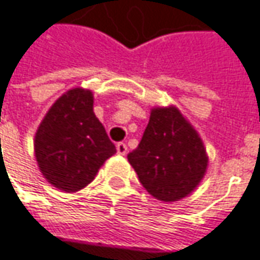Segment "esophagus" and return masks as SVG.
<instances>
[{
    "label": "esophagus",
    "instance_id": "34e87169",
    "mask_svg": "<svg viewBox=\"0 0 260 260\" xmlns=\"http://www.w3.org/2000/svg\"><path fill=\"white\" fill-rule=\"evenodd\" d=\"M117 153H118V155H125V153H127V145L123 143V142L117 143Z\"/></svg>",
    "mask_w": 260,
    "mask_h": 260
}]
</instances>
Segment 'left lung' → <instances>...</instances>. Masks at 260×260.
<instances>
[{
  "mask_svg": "<svg viewBox=\"0 0 260 260\" xmlns=\"http://www.w3.org/2000/svg\"><path fill=\"white\" fill-rule=\"evenodd\" d=\"M127 158L142 186L161 202L187 198L209 165L198 130L174 105L150 110L143 137Z\"/></svg>",
  "mask_w": 260,
  "mask_h": 260,
  "instance_id": "left-lung-1",
  "label": "left lung"
}]
</instances>
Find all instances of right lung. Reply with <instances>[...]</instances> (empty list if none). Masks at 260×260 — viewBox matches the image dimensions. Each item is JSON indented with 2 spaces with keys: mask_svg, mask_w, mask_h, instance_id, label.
Wrapping results in <instances>:
<instances>
[{
  "mask_svg": "<svg viewBox=\"0 0 260 260\" xmlns=\"http://www.w3.org/2000/svg\"><path fill=\"white\" fill-rule=\"evenodd\" d=\"M35 158L46 181L74 193L93 181L117 149L93 112V92L73 87L48 110L33 140Z\"/></svg>",
  "mask_w": 260,
  "mask_h": 260,
  "instance_id": "add662e5",
  "label": "right lung"
}]
</instances>
